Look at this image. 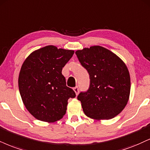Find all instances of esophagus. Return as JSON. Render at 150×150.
Segmentation results:
<instances>
[{
  "label": "esophagus",
  "instance_id": "esophagus-1",
  "mask_svg": "<svg viewBox=\"0 0 150 150\" xmlns=\"http://www.w3.org/2000/svg\"><path fill=\"white\" fill-rule=\"evenodd\" d=\"M73 90H74V91L75 92L76 95H78V94H79V89L78 87H75V88H73Z\"/></svg>",
  "mask_w": 150,
  "mask_h": 150
}]
</instances>
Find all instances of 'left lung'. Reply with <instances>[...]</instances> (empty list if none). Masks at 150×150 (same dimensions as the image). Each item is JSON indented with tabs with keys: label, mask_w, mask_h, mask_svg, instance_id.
Returning <instances> with one entry per match:
<instances>
[{
	"label": "left lung",
	"mask_w": 150,
	"mask_h": 150,
	"mask_svg": "<svg viewBox=\"0 0 150 150\" xmlns=\"http://www.w3.org/2000/svg\"><path fill=\"white\" fill-rule=\"evenodd\" d=\"M81 65L90 75V88L81 92L84 113L95 120H110L122 111L129 101L131 80L125 62L100 46L76 51Z\"/></svg>",
	"instance_id": "obj_1"
}]
</instances>
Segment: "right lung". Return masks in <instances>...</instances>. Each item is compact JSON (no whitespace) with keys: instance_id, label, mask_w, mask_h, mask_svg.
<instances>
[{"instance_id":"obj_1","label":"right lung","mask_w":150,"mask_h":150,"mask_svg":"<svg viewBox=\"0 0 150 150\" xmlns=\"http://www.w3.org/2000/svg\"><path fill=\"white\" fill-rule=\"evenodd\" d=\"M74 53L49 45L33 51L23 62L18 89L24 106L36 119L47 122L62 119L68 99L76 97L62 74V67Z\"/></svg>"}]
</instances>
